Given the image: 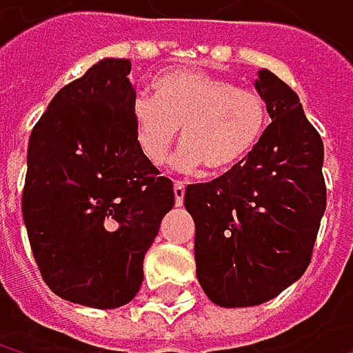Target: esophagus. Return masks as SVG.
I'll list each match as a JSON object with an SVG mask.
<instances>
[{
    "mask_svg": "<svg viewBox=\"0 0 353 353\" xmlns=\"http://www.w3.org/2000/svg\"><path fill=\"white\" fill-rule=\"evenodd\" d=\"M174 194H176V204L179 206V204L183 202V194H185V185H183V181H179V179L174 181Z\"/></svg>",
    "mask_w": 353,
    "mask_h": 353,
    "instance_id": "obj_1",
    "label": "esophagus"
}]
</instances>
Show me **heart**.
<instances>
[{"label":"heart","mask_w":353,"mask_h":353,"mask_svg":"<svg viewBox=\"0 0 353 353\" xmlns=\"http://www.w3.org/2000/svg\"><path fill=\"white\" fill-rule=\"evenodd\" d=\"M134 141L141 155L161 163L181 128V149L176 165L196 172L229 174L245 163L259 147L270 108L253 90H239L233 81L192 69H176L153 81V98L132 100Z\"/></svg>","instance_id":"heart-1"}]
</instances>
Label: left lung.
Returning a JSON list of instances; mask_svg holds the SVG:
<instances>
[{"label": "left lung", "instance_id": "obj_1", "mask_svg": "<svg viewBox=\"0 0 353 353\" xmlns=\"http://www.w3.org/2000/svg\"><path fill=\"white\" fill-rule=\"evenodd\" d=\"M272 122L245 163L185 188L196 276L221 307L278 296L309 268L327 204L323 141L299 96L272 71L255 81Z\"/></svg>", "mask_w": 353, "mask_h": 353}]
</instances>
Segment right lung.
I'll return each mask as SVG.
<instances>
[{
    "label": "right lung",
    "mask_w": 353,
    "mask_h": 353,
    "mask_svg": "<svg viewBox=\"0 0 353 353\" xmlns=\"http://www.w3.org/2000/svg\"><path fill=\"white\" fill-rule=\"evenodd\" d=\"M128 59L67 83L30 132L22 214L36 265L61 299L116 309L134 299L143 259L176 196L134 141Z\"/></svg>",
    "instance_id": "obj_1"
}]
</instances>
